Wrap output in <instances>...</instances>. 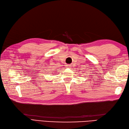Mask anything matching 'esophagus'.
<instances>
[{
  "instance_id": "34e87169",
  "label": "esophagus",
  "mask_w": 129,
  "mask_h": 129,
  "mask_svg": "<svg viewBox=\"0 0 129 129\" xmlns=\"http://www.w3.org/2000/svg\"><path fill=\"white\" fill-rule=\"evenodd\" d=\"M67 68H71V65H67Z\"/></svg>"
}]
</instances>
